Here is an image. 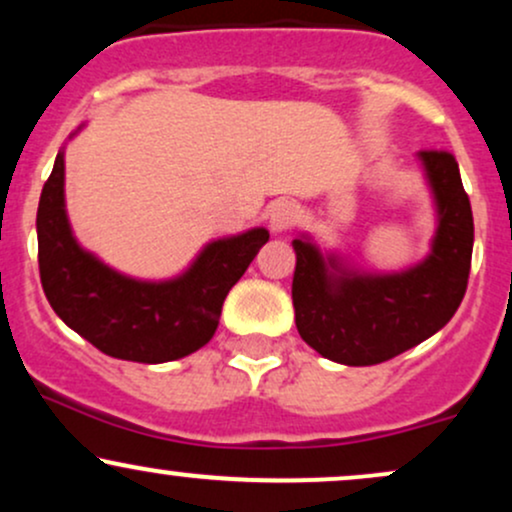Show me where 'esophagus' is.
Masks as SVG:
<instances>
[{
	"label": "esophagus",
	"mask_w": 512,
	"mask_h": 512,
	"mask_svg": "<svg viewBox=\"0 0 512 512\" xmlns=\"http://www.w3.org/2000/svg\"><path fill=\"white\" fill-rule=\"evenodd\" d=\"M296 214L298 209L291 199H276V202L269 204L267 209L269 226H272V231H284V228H289V223L296 219Z\"/></svg>",
	"instance_id": "obj_1"
}]
</instances>
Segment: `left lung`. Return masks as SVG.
I'll use <instances>...</instances> for the list:
<instances>
[{
    "label": "left lung",
    "mask_w": 512,
    "mask_h": 512,
    "mask_svg": "<svg viewBox=\"0 0 512 512\" xmlns=\"http://www.w3.org/2000/svg\"><path fill=\"white\" fill-rule=\"evenodd\" d=\"M436 199L438 228L424 262L397 274H363L293 240V308L303 342L344 366L390 361L443 330L460 308L472 267L474 219L450 151H419Z\"/></svg>",
    "instance_id": "obj_1"
}]
</instances>
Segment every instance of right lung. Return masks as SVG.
Here are the masks:
<instances>
[{
  "label": "right lung",
  "mask_w": 512,
  "mask_h": 512,
  "mask_svg": "<svg viewBox=\"0 0 512 512\" xmlns=\"http://www.w3.org/2000/svg\"><path fill=\"white\" fill-rule=\"evenodd\" d=\"M38 267L67 327L103 354L137 363L190 356L214 337L223 301L269 240L267 228L211 240L180 276L142 281L115 272L76 243L64 209V151L38 204Z\"/></svg>",
  "instance_id": "obj_1"
}]
</instances>
